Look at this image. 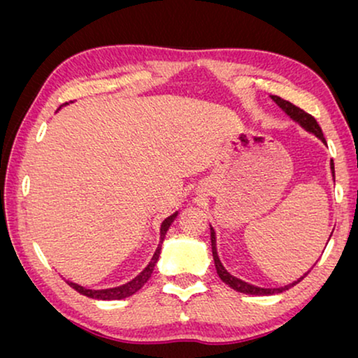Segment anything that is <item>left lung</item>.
Returning <instances> with one entry per match:
<instances>
[{"label": "left lung", "instance_id": "1", "mask_svg": "<svg viewBox=\"0 0 358 358\" xmlns=\"http://www.w3.org/2000/svg\"><path fill=\"white\" fill-rule=\"evenodd\" d=\"M271 99L275 102V104L280 107V109L285 112V114L290 117L292 120H295L296 124L301 127V129H305L306 131H310V134L316 135L317 138H320L322 143L326 145V138H324V135H322L321 127L317 125V122H316L315 117L310 115V114H308V112H305L303 109H300V107L293 106L292 102L282 99V97H278V96H271ZM331 171H332V178H334V163H332V161H331ZM210 238H212V252H213V261H215V267H217L218 277L222 278V280L227 283L228 287H231L233 290L246 293V295H273V293H282V292L288 290V288H292L293 285H296L298 282H301L303 278L308 275V272H310V271H308L306 273H303L300 278H296L295 282L288 283V285H283V287L264 288V287L252 285V283H248V282L241 280V278L231 275V273H229L227 268H224L222 261H220V256H218V251H217V233H215V229L212 227H210Z\"/></svg>", "mask_w": 358, "mask_h": 358}]
</instances>
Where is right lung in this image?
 <instances>
[{
  "label": "right lung",
  "mask_w": 358,
  "mask_h": 358,
  "mask_svg": "<svg viewBox=\"0 0 358 358\" xmlns=\"http://www.w3.org/2000/svg\"><path fill=\"white\" fill-rule=\"evenodd\" d=\"M178 215H179V212H174L173 215H171V217H168L163 223H161L159 244H158V248H156L153 257H151V261H150L148 266H146L143 271H141L135 278H131L130 282H127V283H124V285H120V287L104 288V290H91V288L81 287V285H78V283L70 282V280H66V283L71 288H75L78 293H81V295L90 296V298H96V300H122V298L131 296V295H134V293L138 292L140 288L143 287L146 282L150 280V277H151V273H153V268L156 266V262H158V259H159L161 244H163L166 233H168L169 227H171V224H173V222L176 220V217H178Z\"/></svg>",
  "instance_id": "right-lung-1"
}]
</instances>
